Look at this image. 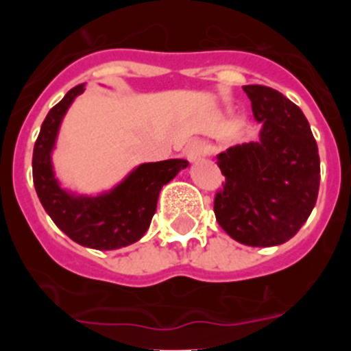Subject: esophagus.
<instances>
[{"mask_svg":"<svg viewBox=\"0 0 351 351\" xmlns=\"http://www.w3.org/2000/svg\"><path fill=\"white\" fill-rule=\"evenodd\" d=\"M202 154H204V147H202V144L198 143V141H192V143L186 146L185 156L189 158V161H197V159H200Z\"/></svg>","mask_w":351,"mask_h":351,"instance_id":"obj_1","label":"esophagus"}]
</instances>
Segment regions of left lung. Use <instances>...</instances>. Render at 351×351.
Instances as JSON below:
<instances>
[{
	"label": "left lung",
	"mask_w": 351,
	"mask_h": 351,
	"mask_svg": "<svg viewBox=\"0 0 351 351\" xmlns=\"http://www.w3.org/2000/svg\"><path fill=\"white\" fill-rule=\"evenodd\" d=\"M260 139L217 156L226 176L215 193L219 226L246 246H277L297 234L319 192V153L302 110L280 91L261 84L243 86Z\"/></svg>",
	"instance_id": "1"
}]
</instances>
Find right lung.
I'll list each match as a JSON object with an SVG mask.
<instances>
[{
	"instance_id": "1",
	"label": "right lung",
	"mask_w": 351,
	"mask_h": 351,
	"mask_svg": "<svg viewBox=\"0 0 351 351\" xmlns=\"http://www.w3.org/2000/svg\"><path fill=\"white\" fill-rule=\"evenodd\" d=\"M83 91V84L67 91L42 122L32 158L35 192L54 224L73 241L93 250H119L146 234L162 185L186 168L189 161L166 159L137 166L119 186L100 197L64 192L54 178L51 153L66 110Z\"/></svg>"
}]
</instances>
